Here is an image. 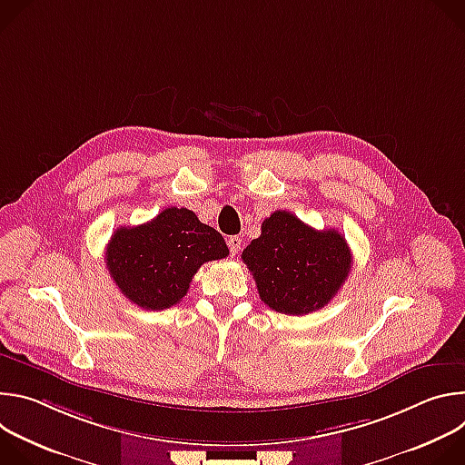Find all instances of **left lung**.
Masks as SVG:
<instances>
[{"mask_svg":"<svg viewBox=\"0 0 465 465\" xmlns=\"http://www.w3.org/2000/svg\"><path fill=\"white\" fill-rule=\"evenodd\" d=\"M228 253L217 230L191 210L171 206L149 223L117 228L104 259L112 280L132 303L162 311L182 302L204 262Z\"/></svg>","mask_w":465,"mask_h":465,"instance_id":"1","label":"left lung"}]
</instances>
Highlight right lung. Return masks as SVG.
<instances>
[{
	"mask_svg": "<svg viewBox=\"0 0 465 465\" xmlns=\"http://www.w3.org/2000/svg\"><path fill=\"white\" fill-rule=\"evenodd\" d=\"M261 300L285 314H307L329 303L351 271V253L339 232H318L278 210L242 250Z\"/></svg>",
	"mask_w": 465,
	"mask_h": 465,
	"instance_id": "right-lung-1",
	"label": "right lung"
}]
</instances>
